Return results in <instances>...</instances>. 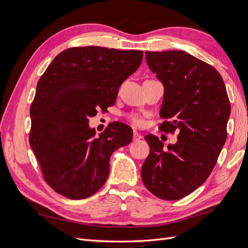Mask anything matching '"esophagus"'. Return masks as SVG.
<instances>
[{
	"label": "esophagus",
	"instance_id": "1",
	"mask_svg": "<svg viewBox=\"0 0 248 248\" xmlns=\"http://www.w3.org/2000/svg\"><path fill=\"white\" fill-rule=\"evenodd\" d=\"M142 140V136H140V134L139 132L134 131V132H133V140H134V141H138V140Z\"/></svg>",
	"mask_w": 248,
	"mask_h": 248
}]
</instances>
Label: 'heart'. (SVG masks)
Returning a JSON list of instances; mask_svg holds the SVG:
<instances>
[{
  "label": "heart",
  "instance_id": "1",
  "mask_svg": "<svg viewBox=\"0 0 248 248\" xmlns=\"http://www.w3.org/2000/svg\"><path fill=\"white\" fill-rule=\"evenodd\" d=\"M127 119L129 120V122L133 126H141L142 125V119L138 114H129L128 116H127Z\"/></svg>",
  "mask_w": 248,
  "mask_h": 248
}]
</instances>
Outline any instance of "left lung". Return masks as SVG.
I'll return each instance as SVG.
<instances>
[{
    "mask_svg": "<svg viewBox=\"0 0 248 248\" xmlns=\"http://www.w3.org/2000/svg\"><path fill=\"white\" fill-rule=\"evenodd\" d=\"M146 61L164 87L159 129L179 131L175 145L163 150L147 134L150 153L141 180L155 197L180 200L204 183L227 140L231 103L226 86L214 67L183 50L146 51Z\"/></svg>",
    "mask_w": 248,
    "mask_h": 248,
    "instance_id": "left-lung-1",
    "label": "left lung"
}]
</instances>
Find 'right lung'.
I'll list each match as a JSON object with an SVG mask.
<instances>
[{"instance_id": "add662e5", "label": "right lung", "mask_w": 248, "mask_h": 248, "mask_svg": "<svg viewBox=\"0 0 248 248\" xmlns=\"http://www.w3.org/2000/svg\"><path fill=\"white\" fill-rule=\"evenodd\" d=\"M141 50L70 47L52 60L38 80L30 108V146L43 179L67 199L93 196L106 183L109 157L128 145L132 129L110 123L98 138L89 119L114 106L119 88L136 71Z\"/></svg>"}]
</instances>
